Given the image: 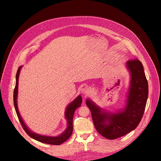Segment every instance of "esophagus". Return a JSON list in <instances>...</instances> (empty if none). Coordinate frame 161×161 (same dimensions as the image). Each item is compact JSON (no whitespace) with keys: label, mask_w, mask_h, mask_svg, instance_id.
<instances>
[{"label":"esophagus","mask_w":161,"mask_h":161,"mask_svg":"<svg viewBox=\"0 0 161 161\" xmlns=\"http://www.w3.org/2000/svg\"><path fill=\"white\" fill-rule=\"evenodd\" d=\"M81 92H82V93L84 94V95H88L89 94V89H86V88L82 89L81 90Z\"/></svg>","instance_id":"obj_1"}]
</instances>
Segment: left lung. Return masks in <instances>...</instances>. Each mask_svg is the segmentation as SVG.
<instances>
[{
  "mask_svg": "<svg viewBox=\"0 0 161 161\" xmlns=\"http://www.w3.org/2000/svg\"><path fill=\"white\" fill-rule=\"evenodd\" d=\"M126 67L131 75L130 86L123 110L116 114L102 110L89 99L86 105L89 108L94 126L103 137L115 139L134 130L144 114L148 97V84L143 66L138 59L129 60Z\"/></svg>",
  "mask_w": 161,
  "mask_h": 161,
  "instance_id": "1",
  "label": "left lung"
}]
</instances>
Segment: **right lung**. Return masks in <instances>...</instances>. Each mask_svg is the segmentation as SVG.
I'll return each instance as SVG.
<instances>
[{"mask_svg": "<svg viewBox=\"0 0 161 161\" xmlns=\"http://www.w3.org/2000/svg\"><path fill=\"white\" fill-rule=\"evenodd\" d=\"M22 68V66H20L18 69L17 74H16V84L15 87L14 91V103L15 109L17 113V115L18 116V118L22 126V128L26 133L30 136L31 138L40 141L43 143H46L49 144H53V145H59L65 142L66 140L69 139V137L71 136L73 131V125H72V119L74 112L75 110L79 107L81 105L82 103V97L80 95H79L73 102H72L67 107L66 112H65V117L68 121V127L67 129L59 136H42L36 133H35L32 132L28 128V127L26 126L23 121L22 118L20 115L18 107H17V95H18V86H19V77L20 74V71Z\"/></svg>", "mask_w": 161, "mask_h": 161, "instance_id": "right-lung-1", "label": "right lung"}]
</instances>
